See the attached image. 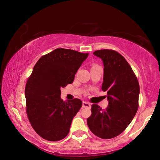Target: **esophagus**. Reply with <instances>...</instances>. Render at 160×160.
Masks as SVG:
<instances>
[{
  "label": "esophagus",
  "mask_w": 160,
  "mask_h": 160,
  "mask_svg": "<svg viewBox=\"0 0 160 160\" xmlns=\"http://www.w3.org/2000/svg\"><path fill=\"white\" fill-rule=\"evenodd\" d=\"M82 107L83 108H90L91 107V104H90L89 102H82Z\"/></svg>",
  "instance_id": "34e87169"
}]
</instances>
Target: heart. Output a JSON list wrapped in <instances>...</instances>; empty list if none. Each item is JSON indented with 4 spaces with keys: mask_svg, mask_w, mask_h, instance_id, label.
Masks as SVG:
<instances>
[{
    "mask_svg": "<svg viewBox=\"0 0 160 160\" xmlns=\"http://www.w3.org/2000/svg\"><path fill=\"white\" fill-rule=\"evenodd\" d=\"M98 66H97V65H93L92 66V68H95V67H97Z\"/></svg>",
    "mask_w": 160,
    "mask_h": 160,
    "instance_id": "heart-1",
    "label": "heart"
}]
</instances>
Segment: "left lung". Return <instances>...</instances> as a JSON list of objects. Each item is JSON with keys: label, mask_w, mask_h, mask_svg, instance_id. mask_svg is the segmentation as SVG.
<instances>
[{"label": "left lung", "mask_w": 160, "mask_h": 160, "mask_svg": "<svg viewBox=\"0 0 160 160\" xmlns=\"http://www.w3.org/2000/svg\"><path fill=\"white\" fill-rule=\"evenodd\" d=\"M104 63L102 90L107 92L108 107L102 109L92 105L87 120L90 131L97 137L110 139L125 131L138 109L140 86L131 67L117 51L102 49L93 53Z\"/></svg>", "instance_id": "1"}]
</instances>
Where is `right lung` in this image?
I'll use <instances>...</instances> for the list:
<instances>
[{
	"label": "right lung",
	"mask_w": 160,
	"mask_h": 160,
	"mask_svg": "<svg viewBox=\"0 0 160 160\" xmlns=\"http://www.w3.org/2000/svg\"><path fill=\"white\" fill-rule=\"evenodd\" d=\"M88 55L59 48L35 64L25 86L26 112L32 128L42 138L58 141L68 134L82 102L79 99L62 100L61 88L72 83Z\"/></svg>",
	"instance_id": "obj_1"
}]
</instances>
